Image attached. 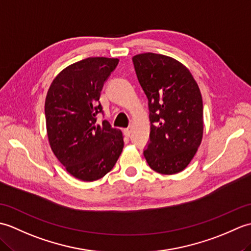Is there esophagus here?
Listing matches in <instances>:
<instances>
[{
    "label": "esophagus",
    "instance_id": "esophagus-1",
    "mask_svg": "<svg viewBox=\"0 0 251 251\" xmlns=\"http://www.w3.org/2000/svg\"><path fill=\"white\" fill-rule=\"evenodd\" d=\"M124 134L126 137H130L131 135V127H128V128H125L124 129Z\"/></svg>",
    "mask_w": 251,
    "mask_h": 251
}]
</instances>
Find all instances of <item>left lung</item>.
I'll return each mask as SVG.
<instances>
[{
    "instance_id": "1",
    "label": "left lung",
    "mask_w": 251,
    "mask_h": 251,
    "mask_svg": "<svg viewBox=\"0 0 251 251\" xmlns=\"http://www.w3.org/2000/svg\"><path fill=\"white\" fill-rule=\"evenodd\" d=\"M132 62L150 111V141L143 155L156 173L182 172L202 139L199 85L189 69L172 57L146 52L132 57Z\"/></svg>"
}]
</instances>
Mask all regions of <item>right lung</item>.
I'll use <instances>...</instances> for the list:
<instances>
[{
    "mask_svg": "<svg viewBox=\"0 0 251 251\" xmlns=\"http://www.w3.org/2000/svg\"><path fill=\"white\" fill-rule=\"evenodd\" d=\"M119 59L89 57L70 65L50 84L45 119L52 152L67 172L82 181H95L114 167L124 148L123 134L108 121L97 124L104 82Z\"/></svg>",
    "mask_w": 251,
    "mask_h": 251,
    "instance_id": "obj_1",
    "label": "right lung"
}]
</instances>
